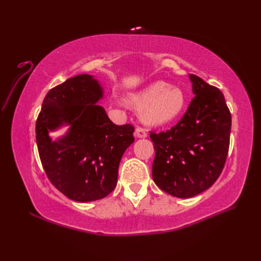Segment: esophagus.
<instances>
[{"label": "esophagus", "instance_id": "obj_1", "mask_svg": "<svg viewBox=\"0 0 261 261\" xmlns=\"http://www.w3.org/2000/svg\"><path fill=\"white\" fill-rule=\"evenodd\" d=\"M135 136L137 138H146L147 137V132L144 128L137 127L136 130H135Z\"/></svg>", "mask_w": 261, "mask_h": 261}]
</instances>
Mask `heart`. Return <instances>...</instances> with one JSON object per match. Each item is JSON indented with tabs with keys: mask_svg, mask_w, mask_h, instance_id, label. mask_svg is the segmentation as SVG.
I'll return each mask as SVG.
<instances>
[{
	"mask_svg": "<svg viewBox=\"0 0 261 261\" xmlns=\"http://www.w3.org/2000/svg\"><path fill=\"white\" fill-rule=\"evenodd\" d=\"M126 100L139 108L140 120L150 126H161L174 121L186 106L184 92L161 81L129 93Z\"/></svg>",
	"mask_w": 261,
	"mask_h": 261,
	"instance_id": "b5f03b06",
	"label": "heart"
}]
</instances>
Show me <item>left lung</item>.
I'll list each match as a JSON object with an SVG mask.
<instances>
[{
    "mask_svg": "<svg viewBox=\"0 0 261 261\" xmlns=\"http://www.w3.org/2000/svg\"><path fill=\"white\" fill-rule=\"evenodd\" d=\"M194 99L180 121L167 132L151 133L155 185L177 198H191L213 185L230 146L231 113L223 93L189 74Z\"/></svg>",
    "mask_w": 261,
    "mask_h": 261,
    "instance_id": "1",
    "label": "left lung"
}]
</instances>
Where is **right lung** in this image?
<instances>
[{"label": "right lung", "instance_id": "right-lung-1", "mask_svg": "<svg viewBox=\"0 0 261 261\" xmlns=\"http://www.w3.org/2000/svg\"><path fill=\"white\" fill-rule=\"evenodd\" d=\"M102 98L98 80L77 75L46 93L38 115L42 167L55 188L74 201H94L111 193L122 156L135 140L130 124H113L97 105ZM63 125L70 126L67 134L53 141L48 133Z\"/></svg>", "mask_w": 261, "mask_h": 261}]
</instances>
